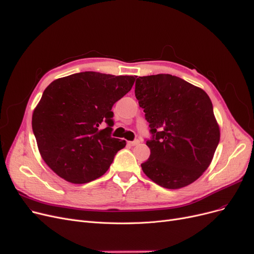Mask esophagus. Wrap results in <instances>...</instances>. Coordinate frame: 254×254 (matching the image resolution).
<instances>
[{"mask_svg":"<svg viewBox=\"0 0 254 254\" xmlns=\"http://www.w3.org/2000/svg\"><path fill=\"white\" fill-rule=\"evenodd\" d=\"M139 144V140L138 139H135V140H133V141H128V145L129 146H136V145H138Z\"/></svg>","mask_w":254,"mask_h":254,"instance_id":"esophagus-1","label":"esophagus"}]
</instances>
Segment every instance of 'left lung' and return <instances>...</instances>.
Returning a JSON list of instances; mask_svg holds the SVG:
<instances>
[{"label": "left lung", "mask_w": 254, "mask_h": 254, "mask_svg": "<svg viewBox=\"0 0 254 254\" xmlns=\"http://www.w3.org/2000/svg\"><path fill=\"white\" fill-rule=\"evenodd\" d=\"M135 97L144 108L152 138L144 173L158 186L176 190L197 180L209 167L220 128L203 89L169 74L138 77Z\"/></svg>", "instance_id": "8db88e82"}]
</instances>
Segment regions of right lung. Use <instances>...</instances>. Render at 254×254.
Here are the masks:
<instances>
[{
	"instance_id": "obj_1",
	"label": "right lung",
	"mask_w": 254,
	"mask_h": 254,
	"mask_svg": "<svg viewBox=\"0 0 254 254\" xmlns=\"http://www.w3.org/2000/svg\"><path fill=\"white\" fill-rule=\"evenodd\" d=\"M133 76L96 72L54 80L34 108L32 129L49 168L76 185L105 174L125 140L111 137L114 104L132 87ZM106 123L109 127L100 129Z\"/></svg>"
}]
</instances>
